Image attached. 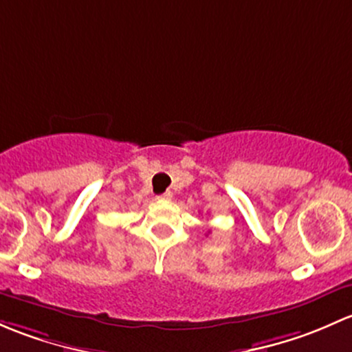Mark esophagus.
I'll list each match as a JSON object with an SVG mask.
<instances>
[{"instance_id": "1", "label": "esophagus", "mask_w": 352, "mask_h": 352, "mask_svg": "<svg viewBox=\"0 0 352 352\" xmlns=\"http://www.w3.org/2000/svg\"><path fill=\"white\" fill-rule=\"evenodd\" d=\"M159 200H171L173 198V193L171 191H166V193H162V195H159Z\"/></svg>"}]
</instances>
